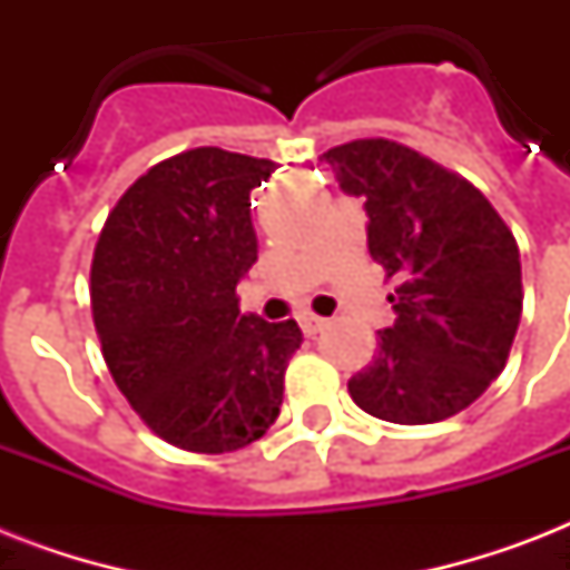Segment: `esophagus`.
Returning <instances> with one entry per match:
<instances>
[{"mask_svg":"<svg viewBox=\"0 0 570 570\" xmlns=\"http://www.w3.org/2000/svg\"><path fill=\"white\" fill-rule=\"evenodd\" d=\"M298 325H302V331L307 334V337H313V334H320V331L325 328V320H320V316H311V313H307V316H302V320H298Z\"/></svg>","mask_w":570,"mask_h":570,"instance_id":"34e87169","label":"esophagus"}]
</instances>
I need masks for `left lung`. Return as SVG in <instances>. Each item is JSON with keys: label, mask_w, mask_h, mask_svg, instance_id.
<instances>
[{"label": "left lung", "mask_w": 570, "mask_h": 570, "mask_svg": "<svg viewBox=\"0 0 570 570\" xmlns=\"http://www.w3.org/2000/svg\"><path fill=\"white\" fill-rule=\"evenodd\" d=\"M364 197L370 257L396 277V322L348 393L366 414L423 425L459 414L503 373L521 322V254L488 197L411 147L364 138L322 154Z\"/></svg>", "instance_id": "1"}]
</instances>
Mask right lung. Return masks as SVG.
Returning <instances> with one entry per match:
<instances>
[{
	"mask_svg": "<svg viewBox=\"0 0 570 570\" xmlns=\"http://www.w3.org/2000/svg\"><path fill=\"white\" fill-rule=\"evenodd\" d=\"M272 159L197 147L154 165L111 209L91 266L102 357L138 416L174 446L233 452L268 432L302 346L295 320L239 313L257 263L250 189Z\"/></svg>",
	"mask_w": 570,
	"mask_h": 570,
	"instance_id": "add662e5",
	"label": "right lung"
}]
</instances>
